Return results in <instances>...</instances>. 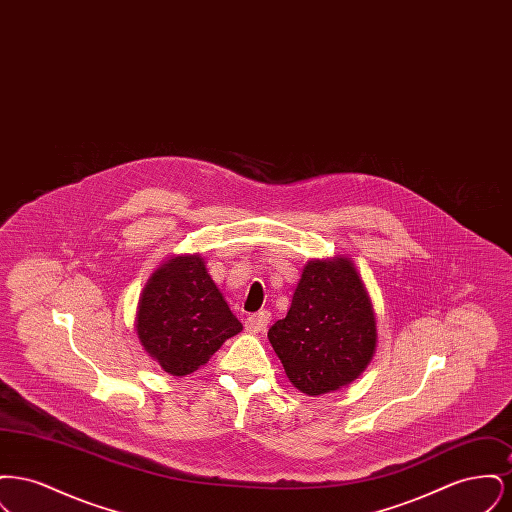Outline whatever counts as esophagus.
Returning <instances> with one entry per match:
<instances>
[{"mask_svg": "<svg viewBox=\"0 0 512 512\" xmlns=\"http://www.w3.org/2000/svg\"><path fill=\"white\" fill-rule=\"evenodd\" d=\"M268 320H270V313H268V311H261V313L249 315V317L245 318V330L251 332V334L265 332V330H267Z\"/></svg>", "mask_w": 512, "mask_h": 512, "instance_id": "34e87169", "label": "esophagus"}]
</instances>
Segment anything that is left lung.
I'll return each instance as SVG.
<instances>
[{"label": "left lung", "mask_w": 512, "mask_h": 512, "mask_svg": "<svg viewBox=\"0 0 512 512\" xmlns=\"http://www.w3.org/2000/svg\"><path fill=\"white\" fill-rule=\"evenodd\" d=\"M268 340L297 390L322 395L351 384L376 349L372 301L353 261H309Z\"/></svg>", "instance_id": "1"}]
</instances>
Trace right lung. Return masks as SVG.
Masks as SVG:
<instances>
[{
    "label": "right lung",
    "instance_id": "add662e5",
    "mask_svg": "<svg viewBox=\"0 0 512 512\" xmlns=\"http://www.w3.org/2000/svg\"><path fill=\"white\" fill-rule=\"evenodd\" d=\"M240 330L199 255L172 257L147 280L136 332L149 357L172 376L192 374Z\"/></svg>",
    "mask_w": 512,
    "mask_h": 512
}]
</instances>
